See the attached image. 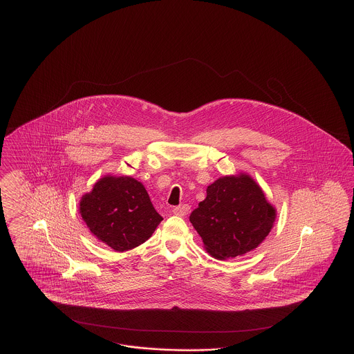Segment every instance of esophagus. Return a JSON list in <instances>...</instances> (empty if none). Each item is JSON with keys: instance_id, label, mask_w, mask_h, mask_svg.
I'll return each mask as SVG.
<instances>
[{"instance_id": "esophagus-1", "label": "esophagus", "mask_w": 354, "mask_h": 354, "mask_svg": "<svg viewBox=\"0 0 354 354\" xmlns=\"http://www.w3.org/2000/svg\"><path fill=\"white\" fill-rule=\"evenodd\" d=\"M174 215L176 216H185L188 212H189V205L188 204H182V205H178L172 209Z\"/></svg>"}]
</instances>
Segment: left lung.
I'll return each mask as SVG.
<instances>
[{"label": "left lung", "instance_id": "1", "mask_svg": "<svg viewBox=\"0 0 354 354\" xmlns=\"http://www.w3.org/2000/svg\"><path fill=\"white\" fill-rule=\"evenodd\" d=\"M277 211L248 172L225 175L207 187V196L189 221L204 250L218 260L256 250L270 235Z\"/></svg>", "mask_w": 354, "mask_h": 354}]
</instances>
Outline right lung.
Instances as JSON below:
<instances>
[{"mask_svg": "<svg viewBox=\"0 0 354 354\" xmlns=\"http://www.w3.org/2000/svg\"><path fill=\"white\" fill-rule=\"evenodd\" d=\"M80 214L90 232L117 252L143 244L163 220L145 185L131 176L111 174L82 195Z\"/></svg>", "mask_w": 354, "mask_h": 354, "instance_id": "right-lung-1", "label": "right lung"}]
</instances>
